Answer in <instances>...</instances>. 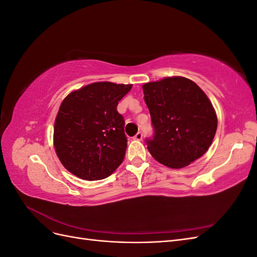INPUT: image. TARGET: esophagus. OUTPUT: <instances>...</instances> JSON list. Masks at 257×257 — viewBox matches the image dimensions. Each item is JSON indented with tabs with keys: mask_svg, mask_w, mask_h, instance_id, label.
Listing matches in <instances>:
<instances>
[{
	"mask_svg": "<svg viewBox=\"0 0 257 257\" xmlns=\"http://www.w3.org/2000/svg\"><path fill=\"white\" fill-rule=\"evenodd\" d=\"M143 137H144V135H143L142 132H138V133L134 136V139H135V141H142Z\"/></svg>",
	"mask_w": 257,
	"mask_h": 257,
	"instance_id": "esophagus-1",
	"label": "esophagus"
}]
</instances>
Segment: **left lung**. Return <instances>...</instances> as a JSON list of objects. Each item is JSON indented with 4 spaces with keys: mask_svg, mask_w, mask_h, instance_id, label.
I'll return each instance as SVG.
<instances>
[{
    "mask_svg": "<svg viewBox=\"0 0 257 257\" xmlns=\"http://www.w3.org/2000/svg\"><path fill=\"white\" fill-rule=\"evenodd\" d=\"M143 89L153 126L152 137L146 138L152 157L170 168L185 167L203 157L217 126L203 90L184 77L146 83Z\"/></svg>",
    "mask_w": 257,
    "mask_h": 257,
    "instance_id": "1",
    "label": "left lung"
}]
</instances>
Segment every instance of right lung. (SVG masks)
<instances>
[{
    "instance_id": "1",
    "label": "right lung",
    "mask_w": 257,
    "mask_h": 257,
    "mask_svg": "<svg viewBox=\"0 0 257 257\" xmlns=\"http://www.w3.org/2000/svg\"><path fill=\"white\" fill-rule=\"evenodd\" d=\"M132 84L95 82L72 92L54 123V149L69 173L83 180L109 177L125 157V121L116 110Z\"/></svg>"
}]
</instances>
